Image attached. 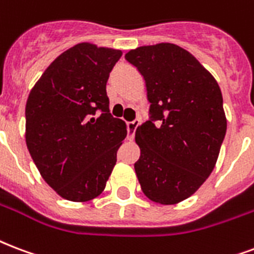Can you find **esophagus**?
<instances>
[{
  "mask_svg": "<svg viewBox=\"0 0 254 254\" xmlns=\"http://www.w3.org/2000/svg\"><path fill=\"white\" fill-rule=\"evenodd\" d=\"M138 125H140V121H138V120H134V121H131V123H127V138H129V140H133L135 129H137Z\"/></svg>",
  "mask_w": 254,
  "mask_h": 254,
  "instance_id": "34e87169",
  "label": "esophagus"
}]
</instances>
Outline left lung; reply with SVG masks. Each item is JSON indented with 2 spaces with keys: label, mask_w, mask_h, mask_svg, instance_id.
Masks as SVG:
<instances>
[{
  "label": "left lung",
  "mask_w": 254,
  "mask_h": 254,
  "mask_svg": "<svg viewBox=\"0 0 254 254\" xmlns=\"http://www.w3.org/2000/svg\"><path fill=\"white\" fill-rule=\"evenodd\" d=\"M125 58L144 75L150 102V120L135 130L137 179L149 200L179 204L217 162L226 133L221 89L193 54L174 44L140 46Z\"/></svg>",
  "instance_id": "obj_1"
}]
</instances>
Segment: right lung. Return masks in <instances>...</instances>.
I'll use <instances>...</instances> for the list:
<instances>
[{
  "label": "right lung",
  "instance_id": "right-lung-1",
  "mask_svg": "<svg viewBox=\"0 0 254 254\" xmlns=\"http://www.w3.org/2000/svg\"><path fill=\"white\" fill-rule=\"evenodd\" d=\"M123 52L81 42L58 56L29 93L25 141L58 196L86 202L105 189L127 124L109 113L106 82Z\"/></svg>",
  "mask_w": 254,
  "mask_h": 254
}]
</instances>
